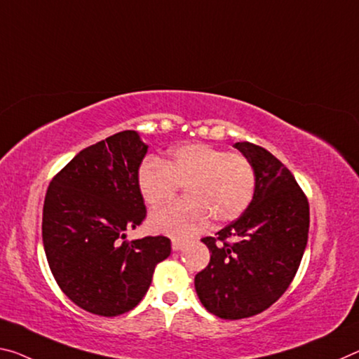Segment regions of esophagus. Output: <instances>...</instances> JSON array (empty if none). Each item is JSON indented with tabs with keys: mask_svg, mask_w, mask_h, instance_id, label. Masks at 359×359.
Segmentation results:
<instances>
[{
	"mask_svg": "<svg viewBox=\"0 0 359 359\" xmlns=\"http://www.w3.org/2000/svg\"><path fill=\"white\" fill-rule=\"evenodd\" d=\"M184 246H185V244L182 243V241L172 240V249H174V251H180V249H184Z\"/></svg>",
	"mask_w": 359,
	"mask_h": 359,
	"instance_id": "34e87169",
	"label": "esophagus"
}]
</instances>
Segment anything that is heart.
<instances>
[{
  "label": "heart",
  "mask_w": 359,
  "mask_h": 359,
  "mask_svg": "<svg viewBox=\"0 0 359 359\" xmlns=\"http://www.w3.org/2000/svg\"><path fill=\"white\" fill-rule=\"evenodd\" d=\"M255 170L241 153H225L208 144H187L169 151L166 161L149 158L140 164L137 185L144 201L158 208L184 185V200L155 210L149 225L155 233L189 240L212 217L217 224L235 220L255 193Z\"/></svg>",
  "instance_id": "heart-1"
}]
</instances>
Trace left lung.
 I'll use <instances>...</instances> for the list:
<instances>
[{"label":"left lung","mask_w":359,"mask_h":359,"mask_svg":"<svg viewBox=\"0 0 359 359\" xmlns=\"http://www.w3.org/2000/svg\"><path fill=\"white\" fill-rule=\"evenodd\" d=\"M233 147L252 163L257 179L254 198L217 236L203 238L210 260L195 276L204 309L224 320L257 315L286 292L302 260L310 226L309 201L291 170L251 142Z\"/></svg>","instance_id":"obj_1"}]
</instances>
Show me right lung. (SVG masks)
Instances as JSON below:
<instances>
[{
    "label": "right lung",
    "instance_id": "1",
    "mask_svg": "<svg viewBox=\"0 0 359 359\" xmlns=\"http://www.w3.org/2000/svg\"><path fill=\"white\" fill-rule=\"evenodd\" d=\"M149 151L139 133L123 130L78 153L49 184L43 206V244L49 269L73 304L99 316H118L149 291L170 240L124 241L147 209L137 185Z\"/></svg>",
    "mask_w": 359,
    "mask_h": 359
}]
</instances>
